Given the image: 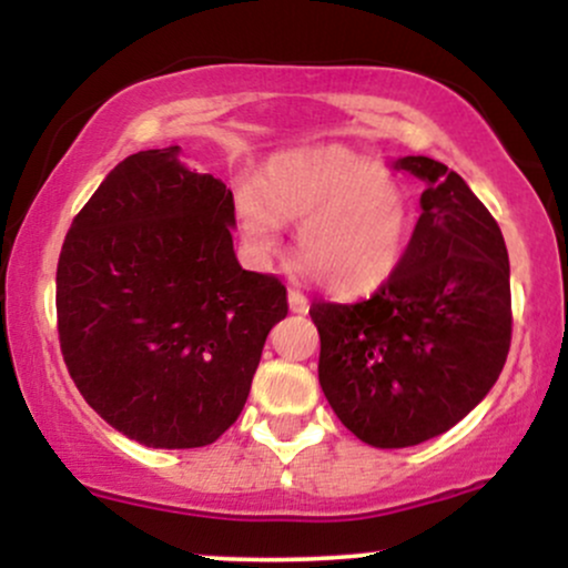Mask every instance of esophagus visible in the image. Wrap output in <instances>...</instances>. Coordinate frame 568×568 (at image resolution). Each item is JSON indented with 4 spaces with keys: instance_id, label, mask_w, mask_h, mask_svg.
Masks as SVG:
<instances>
[{
    "instance_id": "obj_1",
    "label": "esophagus",
    "mask_w": 568,
    "mask_h": 568,
    "mask_svg": "<svg viewBox=\"0 0 568 568\" xmlns=\"http://www.w3.org/2000/svg\"><path fill=\"white\" fill-rule=\"evenodd\" d=\"M288 306H291V312H296V315H304V312L310 310V298H306L302 291L291 288L288 291Z\"/></svg>"
}]
</instances>
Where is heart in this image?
<instances>
[{
    "instance_id": "obj_1",
    "label": "heart",
    "mask_w": 568,
    "mask_h": 568,
    "mask_svg": "<svg viewBox=\"0 0 568 568\" xmlns=\"http://www.w3.org/2000/svg\"><path fill=\"white\" fill-rule=\"evenodd\" d=\"M247 256L270 262L283 221L296 225L298 256L334 293H366L400 264L410 234V202L393 173L344 146L298 149L266 162L258 189L234 194Z\"/></svg>"
}]
</instances>
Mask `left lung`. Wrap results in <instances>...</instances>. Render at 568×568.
Segmentation results:
<instances>
[{"label": "left lung", "mask_w": 568, "mask_h": 568, "mask_svg": "<svg viewBox=\"0 0 568 568\" xmlns=\"http://www.w3.org/2000/svg\"><path fill=\"white\" fill-rule=\"evenodd\" d=\"M427 184L397 270L371 298L315 302L317 376L342 425L374 448H406L452 429L484 400L510 352L505 237L459 173L403 158Z\"/></svg>", "instance_id": "obj_1"}]
</instances>
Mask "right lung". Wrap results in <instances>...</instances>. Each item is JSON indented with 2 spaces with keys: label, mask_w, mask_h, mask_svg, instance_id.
<instances>
[{
  "label": "right lung",
  "mask_w": 568,
  "mask_h": 568,
  "mask_svg": "<svg viewBox=\"0 0 568 568\" xmlns=\"http://www.w3.org/2000/svg\"><path fill=\"white\" fill-rule=\"evenodd\" d=\"M234 197L181 146L130 154L71 221L58 338L88 406L149 448H200L237 422L272 325L275 275L237 264Z\"/></svg>",
  "instance_id": "right-lung-1"
}]
</instances>
